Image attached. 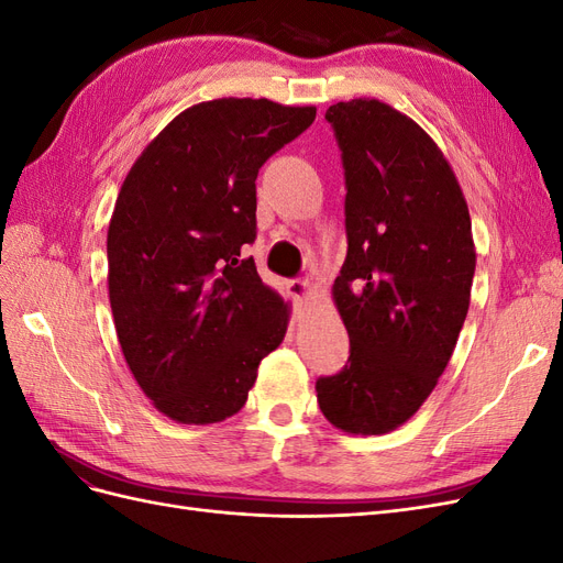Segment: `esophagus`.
Masks as SVG:
<instances>
[{
	"mask_svg": "<svg viewBox=\"0 0 563 563\" xmlns=\"http://www.w3.org/2000/svg\"><path fill=\"white\" fill-rule=\"evenodd\" d=\"M286 288H288V294L294 296V300H298V302L310 300V296L314 291V286L308 279H291L286 284Z\"/></svg>",
	"mask_w": 563,
	"mask_h": 563,
	"instance_id": "esophagus-1",
	"label": "esophagus"
}]
</instances>
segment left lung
Returning a JSON list of instances; mask_svg holds the SVG:
<instances>
[{"mask_svg":"<svg viewBox=\"0 0 563 563\" xmlns=\"http://www.w3.org/2000/svg\"><path fill=\"white\" fill-rule=\"evenodd\" d=\"M343 152L347 258L333 302L345 368L317 380L333 428L387 434L432 395L463 329L476 251L467 201L444 152L376 98L327 110Z\"/></svg>","mask_w":563,"mask_h":563,"instance_id":"obj_1","label":"left lung"}]
</instances>
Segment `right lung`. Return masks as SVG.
Returning a JSON list of instances; mask_svg holds the SVG:
<instances>
[{
	"mask_svg": "<svg viewBox=\"0 0 563 563\" xmlns=\"http://www.w3.org/2000/svg\"><path fill=\"white\" fill-rule=\"evenodd\" d=\"M314 117L267 98L197 103L122 183L108 228L110 308L135 383L166 418L211 424L242 411L286 335L291 308L244 253L261 166Z\"/></svg>",
	"mask_w": 563,
	"mask_h": 563,
	"instance_id": "add662e5",
	"label": "right lung"
}]
</instances>
